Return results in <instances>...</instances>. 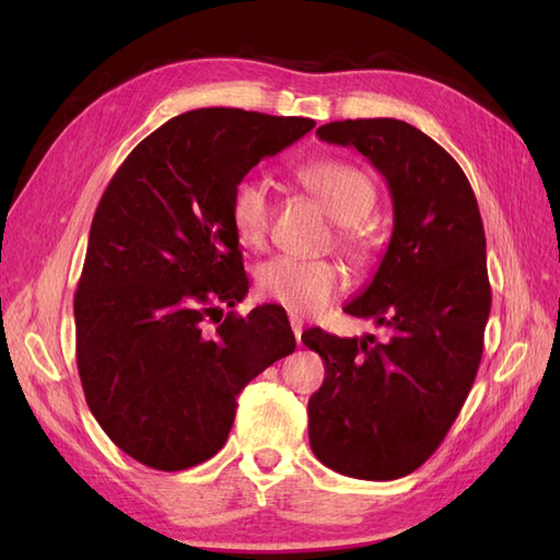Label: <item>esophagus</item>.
<instances>
[{
	"instance_id": "34e87169",
	"label": "esophagus",
	"mask_w": 560,
	"mask_h": 560,
	"mask_svg": "<svg viewBox=\"0 0 560 560\" xmlns=\"http://www.w3.org/2000/svg\"><path fill=\"white\" fill-rule=\"evenodd\" d=\"M289 323H291V329H293V335H295V341H301V335H303V319H301L299 315H291Z\"/></svg>"
}]
</instances>
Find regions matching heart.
Wrapping results in <instances>:
<instances>
[{
  "instance_id": "heart-1",
  "label": "heart",
  "mask_w": 560,
  "mask_h": 560,
  "mask_svg": "<svg viewBox=\"0 0 560 560\" xmlns=\"http://www.w3.org/2000/svg\"><path fill=\"white\" fill-rule=\"evenodd\" d=\"M295 180L337 221L339 247L353 265H373L377 255V237L373 225L368 223V217L377 205V183L373 175L363 171L361 165L347 161L319 159L301 165ZM229 217L233 233L243 247H265L273 217V201L265 177L245 175L235 183ZM341 281V267L331 259L273 257L257 271V287L261 295L301 315L323 311L339 293Z\"/></svg>"
}]
</instances>
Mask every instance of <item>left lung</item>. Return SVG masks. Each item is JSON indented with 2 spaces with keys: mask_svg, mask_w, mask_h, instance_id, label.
<instances>
[{
  "mask_svg": "<svg viewBox=\"0 0 560 560\" xmlns=\"http://www.w3.org/2000/svg\"><path fill=\"white\" fill-rule=\"evenodd\" d=\"M317 137L359 149L383 173L395 229L373 281L343 307L387 339L303 331L325 361L307 401L311 447L347 477L399 479L443 443L479 371L491 313L481 213L457 161L409 122H329Z\"/></svg>",
  "mask_w": 560,
  "mask_h": 560,
  "instance_id": "obj_1",
  "label": "left lung"
}]
</instances>
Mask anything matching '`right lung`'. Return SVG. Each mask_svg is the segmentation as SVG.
<instances>
[{"label": "right lung", "instance_id": "1", "mask_svg": "<svg viewBox=\"0 0 560 560\" xmlns=\"http://www.w3.org/2000/svg\"><path fill=\"white\" fill-rule=\"evenodd\" d=\"M313 127L189 110L137 144L101 197L74 295L79 377L103 431L151 469L217 455L243 387L295 349L279 305L213 317L247 293L229 217L235 183Z\"/></svg>", "mask_w": 560, "mask_h": 560}]
</instances>
